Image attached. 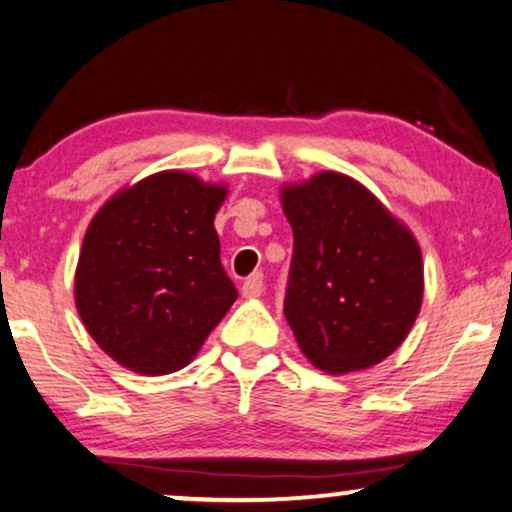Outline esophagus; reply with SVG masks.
I'll return each mask as SVG.
<instances>
[{
	"instance_id": "esophagus-1",
	"label": "esophagus",
	"mask_w": 512,
	"mask_h": 512,
	"mask_svg": "<svg viewBox=\"0 0 512 512\" xmlns=\"http://www.w3.org/2000/svg\"><path fill=\"white\" fill-rule=\"evenodd\" d=\"M263 294V273H254L244 280L242 285V296L244 299H256V296Z\"/></svg>"
}]
</instances>
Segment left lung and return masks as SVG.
Returning a JSON list of instances; mask_svg holds the SVG:
<instances>
[{"instance_id":"8db88e82","label":"left lung","mask_w":512,"mask_h":512,"mask_svg":"<svg viewBox=\"0 0 512 512\" xmlns=\"http://www.w3.org/2000/svg\"><path fill=\"white\" fill-rule=\"evenodd\" d=\"M280 199L294 232L285 318L299 349L330 375L384 361L422 306L418 239L344 173L285 185Z\"/></svg>"}]
</instances>
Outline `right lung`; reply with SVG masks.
Masks as SVG:
<instances>
[{"label": "right lung", "instance_id": "add662e5", "mask_svg": "<svg viewBox=\"0 0 512 512\" xmlns=\"http://www.w3.org/2000/svg\"><path fill=\"white\" fill-rule=\"evenodd\" d=\"M225 197V185L161 170L123 187L92 218L75 308L118 365L149 377L178 372L235 304L213 227Z\"/></svg>", "mask_w": 512, "mask_h": 512}]
</instances>
